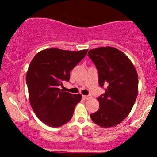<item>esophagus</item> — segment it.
<instances>
[{"mask_svg":"<svg viewBox=\"0 0 157 157\" xmlns=\"http://www.w3.org/2000/svg\"><path fill=\"white\" fill-rule=\"evenodd\" d=\"M82 97H83V99H85V100H89V99L91 98V97L89 96V95H83Z\"/></svg>","mask_w":157,"mask_h":157,"instance_id":"1","label":"esophagus"}]
</instances>
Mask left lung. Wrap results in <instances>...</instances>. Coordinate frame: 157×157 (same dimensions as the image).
I'll return each instance as SVG.
<instances>
[{
  "label": "left lung",
  "instance_id": "8db88e82",
  "mask_svg": "<svg viewBox=\"0 0 157 157\" xmlns=\"http://www.w3.org/2000/svg\"><path fill=\"white\" fill-rule=\"evenodd\" d=\"M88 55L98 70L99 85L107 86L105 93L97 98L100 109L90 115L102 128L115 126L131 112L138 94V75L130 59L111 46L89 50Z\"/></svg>",
  "mask_w": 157,
  "mask_h": 157
}]
</instances>
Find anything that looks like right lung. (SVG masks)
I'll return each instance as SVG.
<instances>
[{
	"label": "right lung",
	"mask_w": 157,
	"mask_h": 157,
	"mask_svg": "<svg viewBox=\"0 0 157 157\" xmlns=\"http://www.w3.org/2000/svg\"><path fill=\"white\" fill-rule=\"evenodd\" d=\"M88 50L68 51L46 48L39 52L26 73L29 102L36 116L50 127H60L71 120L75 106L82 99L60 89L70 79V71L87 54Z\"/></svg>",
	"instance_id": "obj_1"
}]
</instances>
